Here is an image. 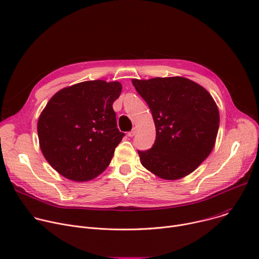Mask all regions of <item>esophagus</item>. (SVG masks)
<instances>
[{"label":"esophagus","instance_id":"obj_1","mask_svg":"<svg viewBox=\"0 0 259 259\" xmlns=\"http://www.w3.org/2000/svg\"><path fill=\"white\" fill-rule=\"evenodd\" d=\"M137 132H138V129L137 128H133L130 132H128V137H130V138H133L135 134H137Z\"/></svg>","mask_w":259,"mask_h":259}]
</instances>
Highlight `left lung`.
<instances>
[{
	"label": "left lung",
	"mask_w": 259,
	"mask_h": 259,
	"mask_svg": "<svg viewBox=\"0 0 259 259\" xmlns=\"http://www.w3.org/2000/svg\"><path fill=\"white\" fill-rule=\"evenodd\" d=\"M150 108L156 138L147 151H138L142 165L158 178L175 181L192 173L215 145L220 111L211 94L183 77L132 79Z\"/></svg>",
	"instance_id": "1"
}]
</instances>
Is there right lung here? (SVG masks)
<instances>
[{"label": "right lung", "mask_w": 259, "mask_h": 259, "mask_svg": "<svg viewBox=\"0 0 259 259\" xmlns=\"http://www.w3.org/2000/svg\"><path fill=\"white\" fill-rule=\"evenodd\" d=\"M120 92L118 81L87 80L61 89L47 103L37 120L39 148L64 178L91 181L110 164L125 135L112 108Z\"/></svg>", "instance_id": "obj_1"}]
</instances>
